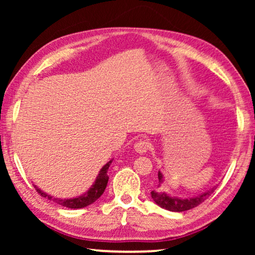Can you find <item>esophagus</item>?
Returning <instances> with one entry per match:
<instances>
[{"label": "esophagus", "mask_w": 255, "mask_h": 255, "mask_svg": "<svg viewBox=\"0 0 255 255\" xmlns=\"http://www.w3.org/2000/svg\"><path fill=\"white\" fill-rule=\"evenodd\" d=\"M133 148L135 152L139 153V154H144V153L148 151V142L144 140V139H140V140L135 142Z\"/></svg>", "instance_id": "34e87169"}]
</instances>
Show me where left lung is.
Wrapping results in <instances>:
<instances>
[{"mask_svg":"<svg viewBox=\"0 0 255 255\" xmlns=\"http://www.w3.org/2000/svg\"><path fill=\"white\" fill-rule=\"evenodd\" d=\"M158 179H159V186H160V183L162 182V179H163L162 174L160 172H158ZM216 188H217V187L211 188L210 190L205 191V193L198 195V196L191 197V198L172 197V196H169L168 194L163 193V191L161 193V191H156V190H152L151 195H152L153 201H154L155 203L159 205V207H161V208L166 209V210H169V211L181 212V211L190 210V209L196 208L197 205L203 203V202L207 200V198L211 196V194L214 193Z\"/></svg>","mask_w":255,"mask_h":255,"instance_id":"left-lung-1","label":"left lung"}]
</instances>
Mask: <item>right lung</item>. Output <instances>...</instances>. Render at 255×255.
I'll use <instances>...</instances> for the list:
<instances>
[{
	"label": "right lung",
	"mask_w": 255,
	"mask_h": 255,
	"mask_svg": "<svg viewBox=\"0 0 255 255\" xmlns=\"http://www.w3.org/2000/svg\"><path fill=\"white\" fill-rule=\"evenodd\" d=\"M111 162H113V160H110L109 162L107 163V165H104L102 167V169L100 170L99 175H97L95 182L92 187L89 188V190L87 191L86 194H83L82 196H78L75 198H67V200H62V198H54L52 197L51 195H47L45 194L44 191H41L39 188H36V190L38 191V194L40 195V196L43 197H46L47 200H51L55 202V203L62 205V207H66V208H69V209H80V208H85L87 205H90L92 203H94L97 198L101 197V195L104 193V190H106L107 188V184H108V180H109V176H108V169H109V167L111 165Z\"/></svg>",
	"instance_id": "obj_1"
}]
</instances>
